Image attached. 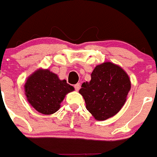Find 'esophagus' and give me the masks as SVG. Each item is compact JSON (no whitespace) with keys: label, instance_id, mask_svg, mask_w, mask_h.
<instances>
[{"label":"esophagus","instance_id":"1","mask_svg":"<svg viewBox=\"0 0 157 157\" xmlns=\"http://www.w3.org/2000/svg\"><path fill=\"white\" fill-rule=\"evenodd\" d=\"M74 88L76 91H78V90H80V88H81V84H80V83H77V84H76V85H74Z\"/></svg>","mask_w":157,"mask_h":157}]
</instances>
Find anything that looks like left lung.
<instances>
[{
    "label": "left lung",
    "mask_w": 157,
    "mask_h": 157,
    "mask_svg": "<svg viewBox=\"0 0 157 157\" xmlns=\"http://www.w3.org/2000/svg\"><path fill=\"white\" fill-rule=\"evenodd\" d=\"M131 86L129 76L120 66L104 62L95 67L91 81L83 83L79 93L85 99L90 114L96 120L103 121L122 109Z\"/></svg>",
    "instance_id": "obj_1"
}]
</instances>
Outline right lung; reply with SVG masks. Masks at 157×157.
Here are the masks:
<instances>
[{"label": "right lung", "mask_w": 157, "mask_h": 157, "mask_svg": "<svg viewBox=\"0 0 157 157\" xmlns=\"http://www.w3.org/2000/svg\"><path fill=\"white\" fill-rule=\"evenodd\" d=\"M28 102L43 114H52L60 108L68 93L75 90L49 69L39 68L28 76L24 85Z\"/></svg>", "instance_id": "right-lung-1"}]
</instances>
